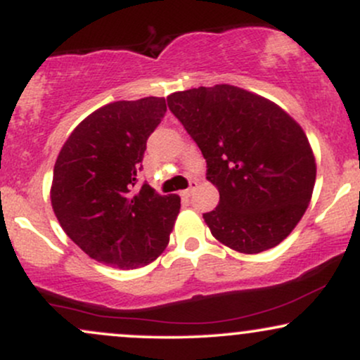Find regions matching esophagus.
<instances>
[{
    "label": "esophagus",
    "instance_id": "34e87169",
    "mask_svg": "<svg viewBox=\"0 0 360 360\" xmlns=\"http://www.w3.org/2000/svg\"><path fill=\"white\" fill-rule=\"evenodd\" d=\"M196 188H198L196 181H191V184H189V188L184 189V191H181V196H183V198H191V194H193V191H194V189H196Z\"/></svg>",
    "mask_w": 360,
    "mask_h": 360
}]
</instances>
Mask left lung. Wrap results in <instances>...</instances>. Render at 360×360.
Wrapping results in <instances>:
<instances>
[{
    "instance_id": "obj_1",
    "label": "left lung",
    "mask_w": 360,
    "mask_h": 360,
    "mask_svg": "<svg viewBox=\"0 0 360 360\" xmlns=\"http://www.w3.org/2000/svg\"><path fill=\"white\" fill-rule=\"evenodd\" d=\"M167 105L220 193L217 208L203 213L213 237L243 254L283 242L307 212L316 177L298 123L266 98L230 84L179 91Z\"/></svg>"
}]
</instances>
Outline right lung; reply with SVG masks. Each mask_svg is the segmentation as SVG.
Here are the masks:
<instances>
[{"label":"right lung","instance_id":"1","mask_svg":"<svg viewBox=\"0 0 360 360\" xmlns=\"http://www.w3.org/2000/svg\"><path fill=\"white\" fill-rule=\"evenodd\" d=\"M166 110L155 96L110 103L74 128L56 160L53 213L68 237L106 266H147L169 243L181 198L147 183L137 188L147 140Z\"/></svg>","mask_w":360,"mask_h":360}]
</instances>
